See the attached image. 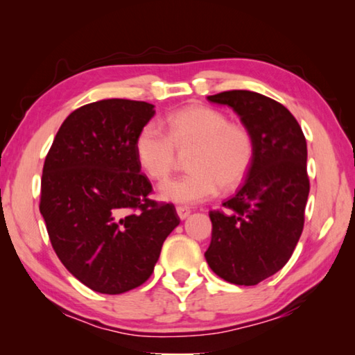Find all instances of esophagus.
<instances>
[{"label":"esophagus","mask_w":355,"mask_h":355,"mask_svg":"<svg viewBox=\"0 0 355 355\" xmlns=\"http://www.w3.org/2000/svg\"><path fill=\"white\" fill-rule=\"evenodd\" d=\"M177 214L180 219H186L191 214V209L188 207H177Z\"/></svg>","instance_id":"esophagus-1"}]
</instances>
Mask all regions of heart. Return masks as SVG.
Instances as JSON below:
<instances>
[{"label": "heart", "mask_w": 355, "mask_h": 355, "mask_svg": "<svg viewBox=\"0 0 355 355\" xmlns=\"http://www.w3.org/2000/svg\"><path fill=\"white\" fill-rule=\"evenodd\" d=\"M167 133L148 122L137 131L135 155L146 175L159 180L173 171L178 153H188L184 175L159 184L163 200L194 205L213 199L222 189L238 188L249 173L255 141L243 123L230 122L219 110L189 106L166 119Z\"/></svg>", "instance_id": "b5f03b06"}]
</instances>
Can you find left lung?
<instances>
[{"label": "left lung", "mask_w": 355, "mask_h": 355, "mask_svg": "<svg viewBox=\"0 0 355 355\" xmlns=\"http://www.w3.org/2000/svg\"><path fill=\"white\" fill-rule=\"evenodd\" d=\"M230 106L255 141V156L236 194L209 211L211 243L205 252L216 275L235 285H257L290 260L304 228L310 182L307 142L284 105L250 91L207 97Z\"/></svg>", "instance_id": "left-lung-1"}]
</instances>
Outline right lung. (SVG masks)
Wrapping results in <instances>:
<instances>
[{"label": "right lung", "mask_w": 355, "mask_h": 355, "mask_svg": "<svg viewBox=\"0 0 355 355\" xmlns=\"http://www.w3.org/2000/svg\"><path fill=\"white\" fill-rule=\"evenodd\" d=\"M153 107L123 98L78 107L45 158L39 208L51 245L69 272L97 293L142 285L180 224L172 203L148 199L152 184L135 155Z\"/></svg>", "instance_id": "right-lung-1"}]
</instances>
